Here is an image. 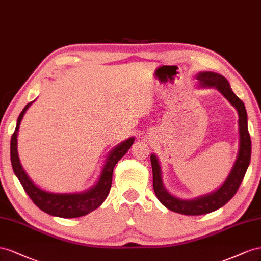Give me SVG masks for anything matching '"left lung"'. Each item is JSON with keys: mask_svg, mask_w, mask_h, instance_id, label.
Returning a JSON list of instances; mask_svg holds the SVG:
<instances>
[{"mask_svg": "<svg viewBox=\"0 0 261 261\" xmlns=\"http://www.w3.org/2000/svg\"><path fill=\"white\" fill-rule=\"evenodd\" d=\"M202 87H215L234 106L238 113V129H240V148L234 166L226 180L214 192L192 200H182L173 195L164 187L162 169L156 155H151L153 170V188L160 202L167 209L185 215H201L220 209L234 197L244 179L250 163L251 141L248 132L247 113L244 102L237 97L229 86L227 80L214 72H201L196 77Z\"/></svg>", "mask_w": 261, "mask_h": 261, "instance_id": "obj_1", "label": "left lung"}]
</instances>
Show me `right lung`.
Returning <instances> with one entry per match:
<instances>
[{"label":"right lung","mask_w":261,"mask_h":261,"mask_svg":"<svg viewBox=\"0 0 261 261\" xmlns=\"http://www.w3.org/2000/svg\"><path fill=\"white\" fill-rule=\"evenodd\" d=\"M34 101L27 103L17 119L16 129H15L11 140V162L14 174L23 186L27 195L33 200V202L40 210L50 215L64 219H72L83 217L89 212L97 209L105 201L111 188L113 181L114 167L118 161H120L123 155L129 151V148L135 142V138H130L118 144L107 156L105 165H103L98 181L91 189L79 193H54L40 189L36 186L21 166L18 152H17V136L20 121L23 119L26 110Z\"/></svg>","instance_id":"add662e5"}]
</instances>
